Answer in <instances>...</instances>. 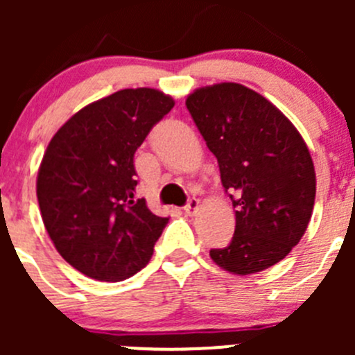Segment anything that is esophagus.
Returning <instances> with one entry per match:
<instances>
[{
	"instance_id": "1",
	"label": "esophagus",
	"mask_w": 355,
	"mask_h": 355,
	"mask_svg": "<svg viewBox=\"0 0 355 355\" xmlns=\"http://www.w3.org/2000/svg\"><path fill=\"white\" fill-rule=\"evenodd\" d=\"M185 213L189 214V216H192V214H196L198 213V209H199V200L196 199V198H191L189 199V202L185 204Z\"/></svg>"
}]
</instances>
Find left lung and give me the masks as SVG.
<instances>
[{
	"label": "left lung",
	"mask_w": 355,
	"mask_h": 355,
	"mask_svg": "<svg viewBox=\"0 0 355 355\" xmlns=\"http://www.w3.org/2000/svg\"><path fill=\"white\" fill-rule=\"evenodd\" d=\"M185 105L235 207L232 242L211 249V259L242 277L280 263L306 234L316 198L302 135L266 98L235 82L196 89Z\"/></svg>",
	"instance_id": "obj_1"
}]
</instances>
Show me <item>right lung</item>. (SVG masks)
Instances as JSON below:
<instances>
[{"mask_svg":"<svg viewBox=\"0 0 355 355\" xmlns=\"http://www.w3.org/2000/svg\"><path fill=\"white\" fill-rule=\"evenodd\" d=\"M173 106L157 89H123L77 111L48 144L39 209L60 256L85 277L127 280L151 259L168 218L134 200V155Z\"/></svg>","mask_w":355,"mask_h":355,"instance_id":"add662e5","label":"right lung"}]
</instances>
